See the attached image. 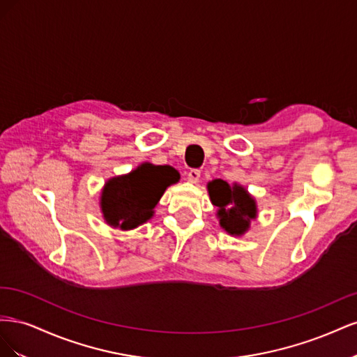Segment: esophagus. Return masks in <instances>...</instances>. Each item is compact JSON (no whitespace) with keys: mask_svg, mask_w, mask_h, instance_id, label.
I'll list each match as a JSON object with an SVG mask.
<instances>
[{"mask_svg":"<svg viewBox=\"0 0 357 357\" xmlns=\"http://www.w3.org/2000/svg\"><path fill=\"white\" fill-rule=\"evenodd\" d=\"M199 178H201V171L199 169L193 168V169H190L188 172V181L189 183H193V185H197V183L199 181Z\"/></svg>","mask_w":357,"mask_h":357,"instance_id":"esophagus-1","label":"esophagus"}]
</instances>
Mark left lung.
Wrapping results in <instances>:
<instances>
[{
  "mask_svg": "<svg viewBox=\"0 0 357 357\" xmlns=\"http://www.w3.org/2000/svg\"><path fill=\"white\" fill-rule=\"evenodd\" d=\"M208 193L213 205L218 207V218L222 228L240 236L250 228V220L256 219V201L243 186L234 185L220 178L208 183Z\"/></svg>",
  "mask_w": 357,
  "mask_h": 357,
  "instance_id": "1",
  "label": "left lung"
}]
</instances>
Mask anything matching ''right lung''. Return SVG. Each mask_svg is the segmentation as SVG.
Returning <instances> with one entry per match:
<instances>
[{
    "label": "right lung",
    "mask_w": 357,
    "mask_h": 357,
    "mask_svg": "<svg viewBox=\"0 0 357 357\" xmlns=\"http://www.w3.org/2000/svg\"><path fill=\"white\" fill-rule=\"evenodd\" d=\"M178 178L180 174L172 167L152 164H142L129 174L110 178L101 193L105 222L122 231L143 225L152 219L165 189Z\"/></svg>",
    "instance_id": "right-lung-1"
}]
</instances>
